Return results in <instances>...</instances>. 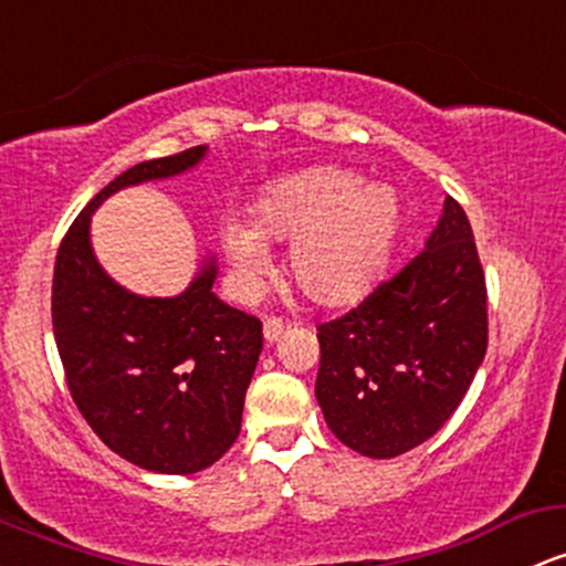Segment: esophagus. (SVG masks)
I'll list each match as a JSON object with an SVG mask.
<instances>
[{
    "label": "esophagus",
    "mask_w": 566,
    "mask_h": 566,
    "mask_svg": "<svg viewBox=\"0 0 566 566\" xmlns=\"http://www.w3.org/2000/svg\"><path fill=\"white\" fill-rule=\"evenodd\" d=\"M282 333H284V322L279 319V316H269V319L263 322V335L269 344H276V340L282 338Z\"/></svg>",
    "instance_id": "obj_1"
}]
</instances>
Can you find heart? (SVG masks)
Returning <instances> with one entry per match:
<instances>
[{
	"label": "heart",
	"mask_w": 566,
	"mask_h": 566,
	"mask_svg": "<svg viewBox=\"0 0 566 566\" xmlns=\"http://www.w3.org/2000/svg\"><path fill=\"white\" fill-rule=\"evenodd\" d=\"M400 228V198L344 166H314L276 179L258 217L226 214L220 247L241 293H254L271 271L269 241H290L287 271L316 303L354 301L374 284Z\"/></svg>",
	"instance_id": "1"
}]
</instances>
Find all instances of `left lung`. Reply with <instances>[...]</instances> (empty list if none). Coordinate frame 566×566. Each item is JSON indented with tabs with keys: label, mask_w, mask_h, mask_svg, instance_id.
I'll use <instances>...</instances> for the list:
<instances>
[{
	"label": "left lung",
	"mask_w": 566,
	"mask_h": 566,
	"mask_svg": "<svg viewBox=\"0 0 566 566\" xmlns=\"http://www.w3.org/2000/svg\"><path fill=\"white\" fill-rule=\"evenodd\" d=\"M316 400L335 438L357 454L400 457L451 419L489 340L486 282L454 198H446L424 250L352 312L316 327Z\"/></svg>",
	"instance_id": "left-lung-1"
}]
</instances>
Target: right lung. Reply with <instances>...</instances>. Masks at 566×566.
Returning <instances> with one entry per match:
<instances>
[{
	"label": "right lung",
	"mask_w": 566,
	"mask_h": 566,
	"mask_svg": "<svg viewBox=\"0 0 566 566\" xmlns=\"http://www.w3.org/2000/svg\"><path fill=\"white\" fill-rule=\"evenodd\" d=\"M207 150L123 171L91 198L55 254L53 335L72 400L117 457L150 473H198L231 449L263 325L214 295V254L174 297L117 284L93 252L91 217L117 190L196 169Z\"/></svg>",
	"instance_id": "1"
}]
</instances>
